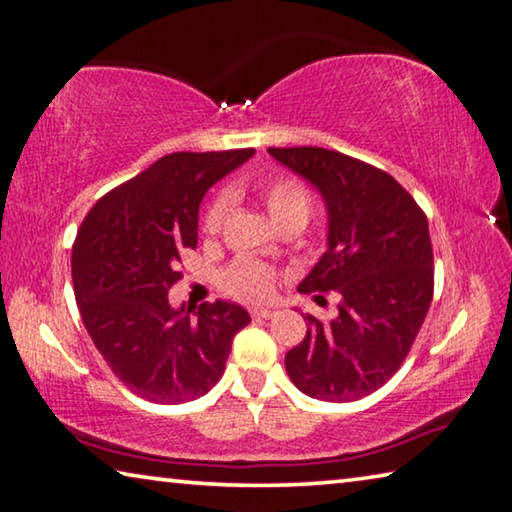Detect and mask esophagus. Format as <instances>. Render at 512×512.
Segmentation results:
<instances>
[{
	"label": "esophagus",
	"mask_w": 512,
	"mask_h": 512,
	"mask_svg": "<svg viewBox=\"0 0 512 512\" xmlns=\"http://www.w3.org/2000/svg\"><path fill=\"white\" fill-rule=\"evenodd\" d=\"M250 314H253L255 319H271V316H275V310H269V307H255V310H250Z\"/></svg>",
	"instance_id": "34e87169"
}]
</instances>
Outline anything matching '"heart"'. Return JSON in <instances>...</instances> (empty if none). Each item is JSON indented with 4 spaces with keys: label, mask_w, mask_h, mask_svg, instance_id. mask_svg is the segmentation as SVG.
<instances>
[{
    "label": "heart",
    "mask_w": 512,
    "mask_h": 512,
    "mask_svg": "<svg viewBox=\"0 0 512 512\" xmlns=\"http://www.w3.org/2000/svg\"><path fill=\"white\" fill-rule=\"evenodd\" d=\"M259 196H262V202L266 212L271 216V221L278 227L291 221H307V214H310V193H307L305 186L300 184L296 177H271V180H266L259 186ZM225 212L227 202L223 198H218L209 205L205 223H202L207 234H216L221 230ZM223 287L225 291H230L232 296L243 300H264L271 296L273 273L262 264L250 262V259H241V262L234 264L232 269L225 273Z\"/></svg>",
    "instance_id": "obj_1"
}]
</instances>
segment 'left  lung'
<instances>
[{"mask_svg": "<svg viewBox=\"0 0 512 512\" xmlns=\"http://www.w3.org/2000/svg\"><path fill=\"white\" fill-rule=\"evenodd\" d=\"M310 182L328 209V250L298 291H337L339 314H307V335L285 355L300 392L355 401L383 387L410 353L433 300L426 214L385 170L326 148H269Z\"/></svg>", "mask_w": 512, "mask_h": 512, "instance_id": "obj_1", "label": "left lung"}]
</instances>
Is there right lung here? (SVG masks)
Segmentation results:
<instances>
[{"mask_svg": "<svg viewBox=\"0 0 512 512\" xmlns=\"http://www.w3.org/2000/svg\"><path fill=\"white\" fill-rule=\"evenodd\" d=\"M255 150L173 152L100 198L72 246L81 321L129 392L152 403L207 394L250 314L237 303H168L182 253L198 246V209L212 186Z\"/></svg>", "mask_w": 512, "mask_h": 512, "instance_id": "right-lung-1", "label": "right lung"}]
</instances>
